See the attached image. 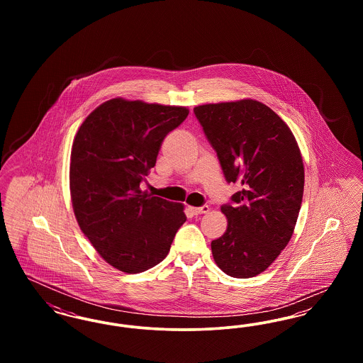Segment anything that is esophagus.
<instances>
[{
    "mask_svg": "<svg viewBox=\"0 0 363 363\" xmlns=\"http://www.w3.org/2000/svg\"><path fill=\"white\" fill-rule=\"evenodd\" d=\"M189 211L193 215H201V213H207V212H209V207H208V206H203V207H189Z\"/></svg>",
    "mask_w": 363,
    "mask_h": 363,
    "instance_id": "obj_1",
    "label": "esophagus"
}]
</instances>
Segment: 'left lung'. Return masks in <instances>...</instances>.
I'll return each instance as SVG.
<instances>
[{
    "mask_svg": "<svg viewBox=\"0 0 363 363\" xmlns=\"http://www.w3.org/2000/svg\"><path fill=\"white\" fill-rule=\"evenodd\" d=\"M193 111L225 181L242 186L222 206L228 225L211 243L212 256L228 277H257L293 235L305 184L299 147L286 122L257 101L203 104Z\"/></svg>",
    "mask_w": 363,
    "mask_h": 363,
    "instance_id": "left-lung-1",
    "label": "left lung"
}]
</instances>
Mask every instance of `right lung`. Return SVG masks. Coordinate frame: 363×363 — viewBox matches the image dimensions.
<instances>
[{
  "label": "right lung",
  "mask_w": 363,
  "mask_h": 363,
  "mask_svg": "<svg viewBox=\"0 0 363 363\" xmlns=\"http://www.w3.org/2000/svg\"><path fill=\"white\" fill-rule=\"evenodd\" d=\"M178 106L110 99L77 130L70 154L72 206L82 231L111 267L144 272L167 256L186 222L184 206L141 191L162 141L186 120Z\"/></svg>",
  "instance_id": "obj_1"
}]
</instances>
